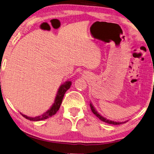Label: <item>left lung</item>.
Here are the masks:
<instances>
[{"label":"left lung","instance_id":"8db88e82","mask_svg":"<svg viewBox=\"0 0 154 154\" xmlns=\"http://www.w3.org/2000/svg\"><path fill=\"white\" fill-rule=\"evenodd\" d=\"M90 108H91V110L92 112H93V114H94L95 116H96L97 118H99L100 120L105 122V123H109V124H112V125H120V124L122 123H126L128 121H123V122H119V121H111V120H109V119L105 118L103 116H101V114H100L97 110L96 109V108H94V105L92 103L91 101H90Z\"/></svg>","mask_w":154,"mask_h":154}]
</instances>
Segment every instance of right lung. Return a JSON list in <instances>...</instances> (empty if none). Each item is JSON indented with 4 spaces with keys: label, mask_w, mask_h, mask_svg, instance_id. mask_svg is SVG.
Returning a JSON list of instances; mask_svg holds the SVG:
<instances>
[{
    "label": "right lung",
    "mask_w": 154,
    "mask_h": 154,
    "mask_svg": "<svg viewBox=\"0 0 154 154\" xmlns=\"http://www.w3.org/2000/svg\"><path fill=\"white\" fill-rule=\"evenodd\" d=\"M71 85H72V82L68 81V80L61 84V86H60L59 89H58V90H57V94H56L54 102H53V105L51 106V108L48 109L47 111L45 112L44 114H42V115L38 116L35 117H31V116L24 115V114H22L21 112H20V114L25 119H28V120H29V121H40L45 120V119L49 118V117H51L52 116L54 115V114H55L56 112L59 110L61 104H62L63 98H64L65 92L70 88Z\"/></svg>",
    "instance_id": "right-lung-1"
}]
</instances>
